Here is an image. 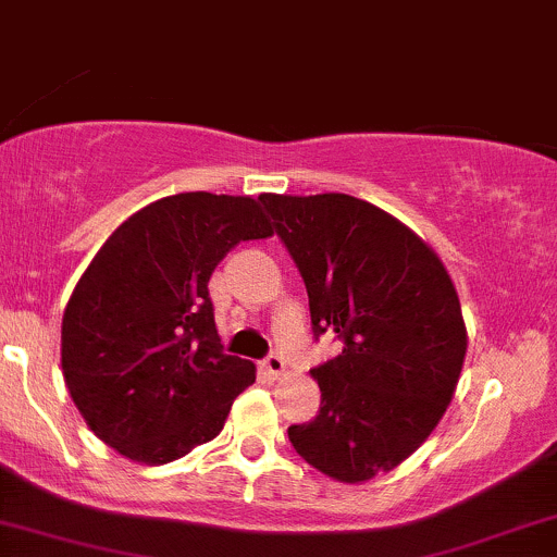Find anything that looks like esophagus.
<instances>
[{"instance_id":"1","label":"esophagus","mask_w":557,"mask_h":557,"mask_svg":"<svg viewBox=\"0 0 557 557\" xmlns=\"http://www.w3.org/2000/svg\"><path fill=\"white\" fill-rule=\"evenodd\" d=\"M261 369H264V374L270 376V380H283L285 376V361L274 354L267 356V359L261 361Z\"/></svg>"}]
</instances>
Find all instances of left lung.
<instances>
[{"label":"left lung","instance_id":"1","mask_svg":"<svg viewBox=\"0 0 557 557\" xmlns=\"http://www.w3.org/2000/svg\"><path fill=\"white\" fill-rule=\"evenodd\" d=\"M259 198L304 277L314 332L343 343L311 369L317 419L287 437L335 482H369L417 453L450 406L469 345L456 285L430 243L374 203Z\"/></svg>","mask_w":557,"mask_h":557}]
</instances>
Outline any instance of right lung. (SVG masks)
Segmentation results:
<instances>
[{
  "label": "right lung",
  "mask_w": 557,
  "mask_h": 557,
  "mask_svg": "<svg viewBox=\"0 0 557 557\" xmlns=\"http://www.w3.org/2000/svg\"><path fill=\"white\" fill-rule=\"evenodd\" d=\"M251 196H164L120 225L62 317V376L101 443L162 466L209 443L257 367L222 354L209 277L240 240L270 238Z\"/></svg>",
  "instance_id": "obj_1"
}]
</instances>
